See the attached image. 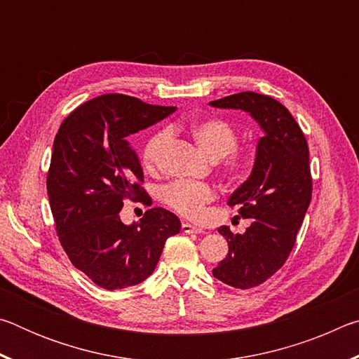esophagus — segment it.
<instances>
[{"label":"esophagus","instance_id":"obj_1","mask_svg":"<svg viewBox=\"0 0 359 359\" xmlns=\"http://www.w3.org/2000/svg\"><path fill=\"white\" fill-rule=\"evenodd\" d=\"M182 231H184V233H188V234H191V233H194V234L203 233V229H201V228L194 226V224L188 223V222H184V223H182Z\"/></svg>","mask_w":359,"mask_h":359}]
</instances>
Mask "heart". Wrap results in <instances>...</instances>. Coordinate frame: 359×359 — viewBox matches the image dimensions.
<instances>
[{
  "instance_id": "heart-1",
  "label": "heart",
  "mask_w": 359,
  "mask_h": 359,
  "mask_svg": "<svg viewBox=\"0 0 359 359\" xmlns=\"http://www.w3.org/2000/svg\"><path fill=\"white\" fill-rule=\"evenodd\" d=\"M194 142L210 160H220L226 156L224 169L231 177H241L247 171L250 156L244 151H236L238 145V133L228 121L222 118H199L188 125ZM171 141V133L161 130L151 136L144 147V163L145 166L154 169L160 163L163 150ZM215 193L209 185L201 182L191 180H175L172 184L163 188V201L169 208L179 214L196 218L203 214L204 205L214 199Z\"/></svg>"
}]
</instances>
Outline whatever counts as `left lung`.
I'll return each instance as SVG.
<instances>
[{
	"label": "left lung",
	"mask_w": 359,
	"mask_h": 359,
	"mask_svg": "<svg viewBox=\"0 0 359 359\" xmlns=\"http://www.w3.org/2000/svg\"><path fill=\"white\" fill-rule=\"evenodd\" d=\"M209 104L244 111L263 131L250 175L228 199L242 218H250V226L242 234L218 228L229 252L212 269L223 283L248 290L274 276L293 250L312 198L309 147L293 115L271 96L242 92Z\"/></svg>",
	"instance_id": "obj_1"
}]
</instances>
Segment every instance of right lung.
<instances>
[{"mask_svg":"<svg viewBox=\"0 0 359 359\" xmlns=\"http://www.w3.org/2000/svg\"><path fill=\"white\" fill-rule=\"evenodd\" d=\"M175 107L150 106L111 93L72 111L53 141L47 193L58 238L71 263L106 290L144 282L169 236L180 231L172 212L154 208L139 222L120 220L123 199H145L142 166L130 139Z\"/></svg>","mask_w":359,"mask_h":359,"instance_id":"right-lung-1","label":"right lung"}]
</instances>
